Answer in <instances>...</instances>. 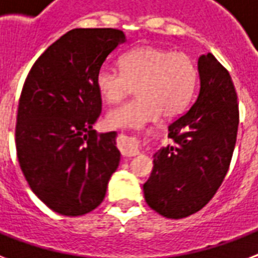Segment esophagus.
Instances as JSON below:
<instances>
[{
    "instance_id": "34e87169",
    "label": "esophagus",
    "mask_w": 258,
    "mask_h": 258,
    "mask_svg": "<svg viewBox=\"0 0 258 258\" xmlns=\"http://www.w3.org/2000/svg\"><path fill=\"white\" fill-rule=\"evenodd\" d=\"M117 146H119L121 155H124V157H135L139 154V150H141V145H139V141L137 138L125 137V135H121L119 138Z\"/></svg>"
}]
</instances>
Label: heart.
<instances>
[{
    "instance_id": "b5f03b06",
    "label": "heart",
    "mask_w": 258,
    "mask_h": 258,
    "mask_svg": "<svg viewBox=\"0 0 258 258\" xmlns=\"http://www.w3.org/2000/svg\"><path fill=\"white\" fill-rule=\"evenodd\" d=\"M120 68L103 66L96 75L97 89L108 104L120 103L137 87V99L107 115L112 128L138 130L161 115L176 117L188 107L198 84L196 60L161 46L135 48L120 58Z\"/></svg>"
}]
</instances>
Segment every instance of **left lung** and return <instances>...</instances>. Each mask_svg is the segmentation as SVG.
Returning a JSON list of instances; mask_svg holds the SVG:
<instances>
[{"label":"left lung","instance_id":"left-lung-1","mask_svg":"<svg viewBox=\"0 0 258 258\" xmlns=\"http://www.w3.org/2000/svg\"><path fill=\"white\" fill-rule=\"evenodd\" d=\"M201 88L191 108L169 125L174 145L154 154L145 200L161 216L179 220L200 212L230 166L238 130L232 78L212 53L198 58Z\"/></svg>","mask_w":258,"mask_h":258}]
</instances>
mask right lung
Wrapping results in <instances>:
<instances>
[{
	"label": "right lung",
	"instance_id": "1",
	"mask_svg": "<svg viewBox=\"0 0 258 258\" xmlns=\"http://www.w3.org/2000/svg\"><path fill=\"white\" fill-rule=\"evenodd\" d=\"M124 33L72 29L37 58L18 101L16 150L32 191L53 212L78 217L103 202L120 153L116 133L92 128L101 112L97 71Z\"/></svg>",
	"mask_w": 258,
	"mask_h": 258
}]
</instances>
